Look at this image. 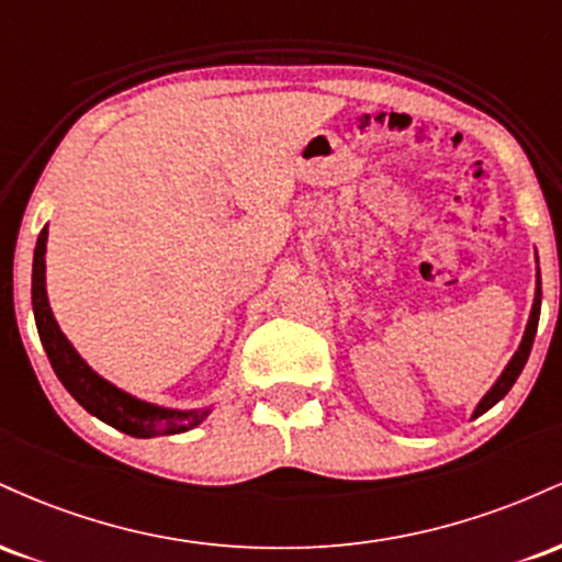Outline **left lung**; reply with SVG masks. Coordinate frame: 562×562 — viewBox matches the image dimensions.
<instances>
[{"instance_id": "left-lung-1", "label": "left lung", "mask_w": 562, "mask_h": 562, "mask_svg": "<svg viewBox=\"0 0 562 562\" xmlns=\"http://www.w3.org/2000/svg\"><path fill=\"white\" fill-rule=\"evenodd\" d=\"M539 312H541V277H539V269H537V288H533V303H531V314H528V322H526V330H524V338H520L518 344V351L513 353V359L505 364V370H502V375L494 380V385L483 393V398L479 404H475L473 409V417L483 415V412H488L496 402H502V398L507 396V391L513 389L515 380H518L520 372H524V367L528 362V353H531V346H533V335H537V325H539Z\"/></svg>"}]
</instances>
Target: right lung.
I'll return each instance as SVG.
<instances>
[{
    "label": "right lung",
    "mask_w": 562,
    "mask_h": 562,
    "mask_svg": "<svg viewBox=\"0 0 562 562\" xmlns=\"http://www.w3.org/2000/svg\"><path fill=\"white\" fill-rule=\"evenodd\" d=\"M31 303H34L36 330L47 351L55 375L66 385L70 396L79 402L97 420L113 425L121 434L134 438H156L184 434L198 428L211 415V406H195V409H177V406H160L113 385L100 372L87 364V359L76 351L66 333L57 325L53 306L47 299V227L38 232L34 248V272H31Z\"/></svg>",
    "instance_id": "right-lung-1"
}]
</instances>
